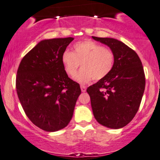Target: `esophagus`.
Returning <instances> with one entry per match:
<instances>
[{
    "label": "esophagus",
    "mask_w": 160,
    "mask_h": 160,
    "mask_svg": "<svg viewBox=\"0 0 160 160\" xmlns=\"http://www.w3.org/2000/svg\"><path fill=\"white\" fill-rule=\"evenodd\" d=\"M80 87H81V90H82V92H85V91H86V86L82 85L80 86Z\"/></svg>",
    "instance_id": "obj_1"
}]
</instances>
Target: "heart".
Listing matches in <instances>:
<instances>
[{
  "label": "heart",
  "instance_id": "b5f03b06",
  "mask_svg": "<svg viewBox=\"0 0 160 160\" xmlns=\"http://www.w3.org/2000/svg\"><path fill=\"white\" fill-rule=\"evenodd\" d=\"M72 52L65 51L61 57L63 69L69 76L73 77L79 67L82 69L75 77L81 84H87L107 77L115 63V55L109 48L93 41L86 40L77 42L72 47Z\"/></svg>",
  "mask_w": 160,
  "mask_h": 160
}]
</instances>
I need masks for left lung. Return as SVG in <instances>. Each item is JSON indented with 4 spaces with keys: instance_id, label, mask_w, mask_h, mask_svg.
<instances>
[{
    "instance_id": "1",
    "label": "left lung",
    "mask_w": 160,
    "mask_h": 160,
    "mask_svg": "<svg viewBox=\"0 0 160 160\" xmlns=\"http://www.w3.org/2000/svg\"><path fill=\"white\" fill-rule=\"evenodd\" d=\"M92 38L108 46L115 55L111 72L87 89L93 113L100 125L121 128L132 121L141 104L145 88L142 62L135 51L117 39Z\"/></svg>"
}]
</instances>
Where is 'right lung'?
Here are the masks:
<instances>
[{"instance_id": "right-lung-1", "label": "right lung", "mask_w": 160, "mask_h": 160, "mask_svg": "<svg viewBox=\"0 0 160 160\" xmlns=\"http://www.w3.org/2000/svg\"><path fill=\"white\" fill-rule=\"evenodd\" d=\"M73 38L45 39L22 58L16 87L25 112L31 122L46 132L67 126L72 117L79 84L68 77L61 57Z\"/></svg>"}]
</instances>
